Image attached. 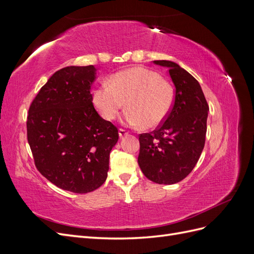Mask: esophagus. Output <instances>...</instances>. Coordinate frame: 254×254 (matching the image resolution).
<instances>
[{
	"label": "esophagus",
	"mask_w": 254,
	"mask_h": 254,
	"mask_svg": "<svg viewBox=\"0 0 254 254\" xmlns=\"http://www.w3.org/2000/svg\"><path fill=\"white\" fill-rule=\"evenodd\" d=\"M128 133H129V132L127 131L126 129H123V128H120V129H119V134H120V136H121V137L127 135Z\"/></svg>",
	"instance_id": "1"
}]
</instances>
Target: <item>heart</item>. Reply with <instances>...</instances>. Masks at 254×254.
<instances>
[{"mask_svg":"<svg viewBox=\"0 0 254 254\" xmlns=\"http://www.w3.org/2000/svg\"><path fill=\"white\" fill-rule=\"evenodd\" d=\"M128 107L124 121L131 126L156 128L170 115L175 103L173 84L161 75L143 66L115 73L93 92V103L107 121H112Z\"/></svg>","mask_w":254,"mask_h":254,"instance_id":"b5f03b06","label":"heart"}]
</instances>
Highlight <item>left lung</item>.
Masks as SVG:
<instances>
[{
  "label": "left lung",
  "instance_id": "8db88e82",
  "mask_svg": "<svg viewBox=\"0 0 254 254\" xmlns=\"http://www.w3.org/2000/svg\"><path fill=\"white\" fill-rule=\"evenodd\" d=\"M166 66L175 84V103L156 130L139 135L137 163L146 178L159 184H174L193 171L202 152L209 105L200 84L173 61L155 60Z\"/></svg>",
  "mask_w": 254,
  "mask_h": 254
}]
</instances>
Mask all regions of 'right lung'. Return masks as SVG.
Here are the masks:
<instances>
[{"label":"right lung","instance_id":"1","mask_svg":"<svg viewBox=\"0 0 254 254\" xmlns=\"http://www.w3.org/2000/svg\"><path fill=\"white\" fill-rule=\"evenodd\" d=\"M93 65L66 66L54 74L28 109L27 141L35 165L64 190L86 194L107 179L109 157L119 140L111 122L92 103Z\"/></svg>","mask_w":254,"mask_h":254}]
</instances>
